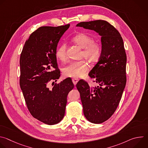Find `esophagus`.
<instances>
[{"label":"esophagus","instance_id":"34e87169","mask_svg":"<svg viewBox=\"0 0 148 148\" xmlns=\"http://www.w3.org/2000/svg\"><path fill=\"white\" fill-rule=\"evenodd\" d=\"M78 80H79V79H78V78H73L72 79L73 82L74 83V85H76L77 83V82H78Z\"/></svg>","mask_w":148,"mask_h":148}]
</instances>
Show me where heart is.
Returning <instances> with one entry per match:
<instances>
[{"instance_id": "1", "label": "heart", "mask_w": 148, "mask_h": 148, "mask_svg": "<svg viewBox=\"0 0 148 148\" xmlns=\"http://www.w3.org/2000/svg\"><path fill=\"white\" fill-rule=\"evenodd\" d=\"M72 40L75 44L83 49L81 53L82 57H84L91 63H94L98 60L101 54V46L99 43L94 42L91 37L80 33L74 36ZM66 50V45L61 44L56 50V57L61 61H66L67 58ZM88 70V63L86 61L81 60L69 63L63 69V73L66 77L77 78L84 76Z\"/></svg>"}]
</instances>
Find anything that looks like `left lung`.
<instances>
[{
	"label": "left lung",
	"instance_id": "8db88e82",
	"mask_svg": "<svg viewBox=\"0 0 148 148\" xmlns=\"http://www.w3.org/2000/svg\"><path fill=\"white\" fill-rule=\"evenodd\" d=\"M94 30L101 37V54L88 75L97 86L80 79L76 87L80 94L84 114L93 123L108 120L116 110L126 86V56L122 38L107 21L97 20L76 25Z\"/></svg>",
	"mask_w": 148,
	"mask_h": 148
}]
</instances>
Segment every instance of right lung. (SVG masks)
Returning a JSON list of instances; mask_svg holds the SVG:
<instances>
[{
    "label": "right lung",
    "mask_w": 148,
    "mask_h": 148,
    "mask_svg": "<svg viewBox=\"0 0 148 148\" xmlns=\"http://www.w3.org/2000/svg\"><path fill=\"white\" fill-rule=\"evenodd\" d=\"M70 26L39 27L26 40L20 55V86L27 108L34 118L49 125L64 118L68 94L74 87L70 78L48 87L50 81L60 77L56 52Z\"/></svg>",
    "instance_id": "obj_1"
}]
</instances>
